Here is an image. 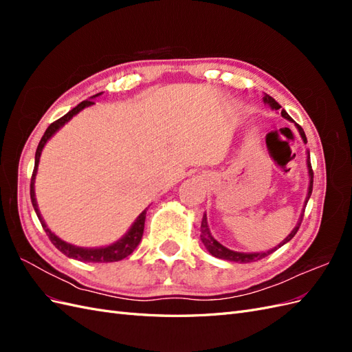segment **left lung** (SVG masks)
<instances>
[{"instance_id":"obj_1","label":"left lung","mask_w":352,"mask_h":352,"mask_svg":"<svg viewBox=\"0 0 352 352\" xmlns=\"http://www.w3.org/2000/svg\"><path fill=\"white\" fill-rule=\"evenodd\" d=\"M263 100H264L265 104H269L273 110H279V109H280L279 102L276 101L274 98H272L270 95L265 94ZM280 114H282V117H285L286 120L294 122L292 117H291L289 114H287L285 110H282ZM296 129H298V132H300V135H301V138H302V141L307 144V138H305V133H304V131H302V127H301L300 124H296ZM307 167H308V175H310V186H308V195H307V199H305V206H307V202H308V199H310L311 192H313V168H311V162H310V153H308V157H307ZM302 216H304V214H302ZM302 216H301L300 221H298V225L295 226V229L289 233V235H287V236L278 245V247H274V248L269 250L267 252H250V254H248V252L232 251V250H229V248H226V247H223V245H221L220 242H217L214 238H212V235L210 233V229H208V225H207V216H206V214H204V217H202V221H201V241H202V243L206 245V248L208 250V252H210L211 255H214V257H217V258H223V260H228V261H235V263H252V261H257V260H261V258H264V257H267V255H270L272 252H274L276 250L280 248L282 245H285L286 242H289V241L295 236V233L298 232V229H300L301 221H302Z\"/></svg>"}]
</instances>
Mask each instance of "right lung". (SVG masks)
Returning a JSON list of instances; mask_svg holds the SVG:
<instances>
[{
    "mask_svg": "<svg viewBox=\"0 0 352 352\" xmlns=\"http://www.w3.org/2000/svg\"><path fill=\"white\" fill-rule=\"evenodd\" d=\"M101 94L102 92L94 95V97H91V98L98 97V95H101ZM92 104H94L92 100L82 101L73 110H70L67 114L60 117L58 120H56L54 123H51L47 127V131H45L44 136L41 138L39 145L36 148V153H35V167H34V173H32V179H30V201H32V206H34V208H35V212H36V216L41 221L42 228H44L50 241L52 242V245H54V247L58 251H61L63 254L67 255L69 258H74V260L85 261V263H113V261H120V260L126 258L127 255H131L135 251V248L138 247V243L141 242L142 233H144L146 210H144L141 214L138 216V219L133 221V225L131 226L129 232H127L122 239L109 245V247H102V248H80V247H74V245H72V243L61 241L58 236H56L54 233H52L48 229L44 219H42V216H41L38 204H36V198H35V176H36V170H38V163H39L42 148L45 146V144L48 142L50 138L54 135L61 126H65L74 114H78L80 110H83L85 107H89V105H92Z\"/></svg>",
    "mask_w": 352,
    "mask_h": 352,
    "instance_id": "obj_1",
    "label": "right lung"
}]
</instances>
